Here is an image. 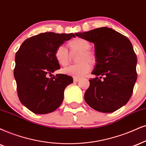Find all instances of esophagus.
Masks as SVG:
<instances>
[{
  "label": "esophagus",
  "mask_w": 146,
  "mask_h": 146,
  "mask_svg": "<svg viewBox=\"0 0 146 146\" xmlns=\"http://www.w3.org/2000/svg\"><path fill=\"white\" fill-rule=\"evenodd\" d=\"M73 80H74V82H78L79 80H80V78H76V77H74V78H73Z\"/></svg>",
  "instance_id": "esophagus-1"
}]
</instances>
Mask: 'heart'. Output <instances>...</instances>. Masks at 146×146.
Instances as JSON below:
<instances>
[{
  "mask_svg": "<svg viewBox=\"0 0 146 146\" xmlns=\"http://www.w3.org/2000/svg\"><path fill=\"white\" fill-rule=\"evenodd\" d=\"M68 46L71 53L79 52L80 53L78 59V62L80 63L64 68L63 72L76 78L83 76L91 70V65L90 64H93L95 62V54L89 51L91 44L86 39L76 37L68 41ZM54 57L57 64L63 67L67 66L70 62V53L64 46H59L55 49Z\"/></svg>",
  "mask_w": 146,
  "mask_h": 146,
  "instance_id": "obj_1",
  "label": "heart"
}]
</instances>
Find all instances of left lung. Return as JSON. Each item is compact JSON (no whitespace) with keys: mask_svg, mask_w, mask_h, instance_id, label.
<instances>
[{"mask_svg":"<svg viewBox=\"0 0 146 146\" xmlns=\"http://www.w3.org/2000/svg\"><path fill=\"white\" fill-rule=\"evenodd\" d=\"M94 43L96 65L84 93L90 107L104 113L117 110L129 102L137 80V56L128 38L108 27L75 34ZM102 76L103 80H100Z\"/></svg>","mask_w":146,"mask_h":146,"instance_id":"left-lung-1","label":"left lung"}]
</instances>
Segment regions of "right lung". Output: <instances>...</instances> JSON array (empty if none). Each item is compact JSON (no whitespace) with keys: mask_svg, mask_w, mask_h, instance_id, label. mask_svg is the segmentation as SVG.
I'll return each mask as SVG.
<instances>
[{"mask_svg":"<svg viewBox=\"0 0 146 146\" xmlns=\"http://www.w3.org/2000/svg\"><path fill=\"white\" fill-rule=\"evenodd\" d=\"M76 35L44 32L23 42L15 55L14 77L21 103L32 112L44 114L55 111L64 100L71 76L52 73L60 69L54 57L55 49ZM49 75L51 77L48 78Z\"/></svg>","mask_w":146,"mask_h":146,"instance_id":"1","label":"right lung"}]
</instances>
